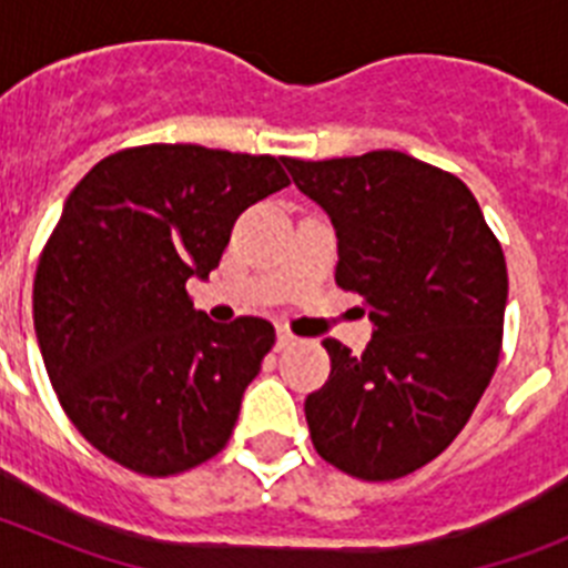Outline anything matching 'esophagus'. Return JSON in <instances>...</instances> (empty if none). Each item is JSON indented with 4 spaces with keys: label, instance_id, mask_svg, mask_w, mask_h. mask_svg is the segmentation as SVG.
Instances as JSON below:
<instances>
[{
    "label": "esophagus",
    "instance_id": "esophagus-1",
    "mask_svg": "<svg viewBox=\"0 0 568 568\" xmlns=\"http://www.w3.org/2000/svg\"><path fill=\"white\" fill-rule=\"evenodd\" d=\"M295 341H298V338H295V335L290 333V329H284V327L275 333V346H278V349H287V346H293Z\"/></svg>",
    "mask_w": 568,
    "mask_h": 568
}]
</instances>
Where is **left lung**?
<instances>
[{
    "instance_id": "left-lung-1",
    "label": "left lung",
    "mask_w": 568,
    "mask_h": 568,
    "mask_svg": "<svg viewBox=\"0 0 568 568\" xmlns=\"http://www.w3.org/2000/svg\"><path fill=\"white\" fill-rule=\"evenodd\" d=\"M335 227L341 290L364 298L361 355L324 338L333 369L304 413L327 464L395 480L438 458L500 358L509 278L498 239L458 175L398 150L281 159Z\"/></svg>"
}]
</instances>
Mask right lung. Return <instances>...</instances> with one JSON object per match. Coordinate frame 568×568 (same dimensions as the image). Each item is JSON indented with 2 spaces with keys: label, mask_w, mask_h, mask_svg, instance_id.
Returning a JSON list of instances; mask_svg holds the SVG:
<instances>
[{
  "label": "right lung",
  "mask_w": 568,
  "mask_h": 568,
  "mask_svg": "<svg viewBox=\"0 0 568 568\" xmlns=\"http://www.w3.org/2000/svg\"><path fill=\"white\" fill-rule=\"evenodd\" d=\"M273 155L144 144L73 187L33 281V329L59 404L115 464L164 478L224 449L275 344L270 321L215 324L187 281L219 267L235 219L287 187Z\"/></svg>",
  "instance_id": "right-lung-1"
}]
</instances>
